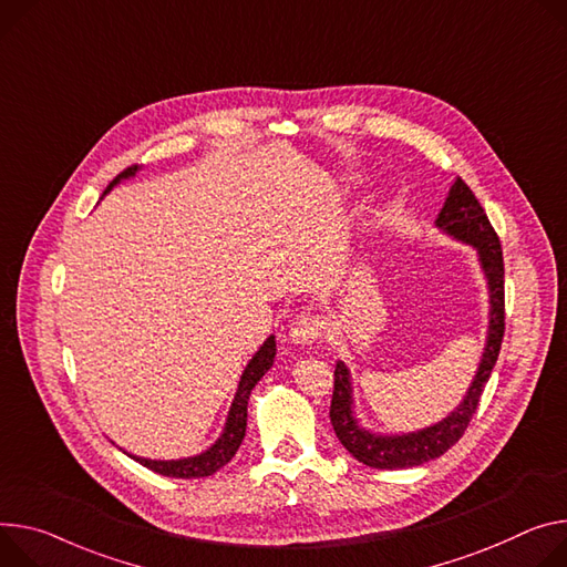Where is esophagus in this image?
<instances>
[{
    "label": "esophagus",
    "instance_id": "obj_1",
    "mask_svg": "<svg viewBox=\"0 0 567 567\" xmlns=\"http://www.w3.org/2000/svg\"><path fill=\"white\" fill-rule=\"evenodd\" d=\"M323 319L321 317H315V315H302V317H298L293 323H291V328H289V343H293V346H310L312 341H317L319 337H321V332H323Z\"/></svg>",
    "mask_w": 567,
    "mask_h": 567
}]
</instances>
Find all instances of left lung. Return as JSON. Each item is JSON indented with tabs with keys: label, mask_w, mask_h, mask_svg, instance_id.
Segmentation results:
<instances>
[{
	"label": "left lung",
	"mask_w": 567,
	"mask_h": 567,
	"mask_svg": "<svg viewBox=\"0 0 567 567\" xmlns=\"http://www.w3.org/2000/svg\"><path fill=\"white\" fill-rule=\"evenodd\" d=\"M434 226L443 235L452 237L454 241L473 246L477 250V262L488 289L486 341H484V350H482L475 378L466 389V393H463V400L450 411V414L423 430L398 432V434L373 432L357 419L350 369L339 359L334 367V393L330 404V421H332L334 434L341 441V445L359 463H364V466H371L378 471L421 466V463L445 454L463 436L473 414L477 411L482 391L497 362L502 337H504L502 246L480 200L461 178H454Z\"/></svg>",
	"instance_id": "8db88e82"
}]
</instances>
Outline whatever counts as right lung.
Returning a JSON list of instances; mask_svg holds the SVG:
<instances>
[{
  "instance_id": "right-lung-1",
  "label": "right lung",
  "mask_w": 567,
  "mask_h": 567,
  "mask_svg": "<svg viewBox=\"0 0 567 567\" xmlns=\"http://www.w3.org/2000/svg\"><path fill=\"white\" fill-rule=\"evenodd\" d=\"M140 172V167H128L126 172H122L104 192V196L117 187L124 181H131L135 174ZM276 359V337L269 334L267 341L257 348V352L248 359V364L239 378L237 384V393L233 398V404L228 409V416L224 423L221 434L217 436V441L205 447L198 454L192 456H181V458H146V456H137V454H128L131 458H135L137 463H142L144 468L165 475V477H176V480H198V477H210L215 475L219 468H224L226 463L235 456V452L239 450L244 436H246V419H248V400H250V391L255 389V384L260 382L269 369L274 367Z\"/></svg>"
}]
</instances>
